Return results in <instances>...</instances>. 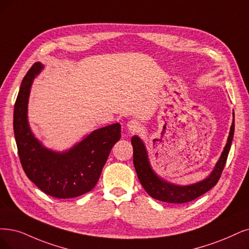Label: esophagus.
<instances>
[{"label": "esophagus", "mask_w": 249, "mask_h": 249, "mask_svg": "<svg viewBox=\"0 0 249 249\" xmlns=\"http://www.w3.org/2000/svg\"><path fill=\"white\" fill-rule=\"evenodd\" d=\"M127 128L128 130H130L131 132H139L142 128V125L139 121L136 120H130V121L127 122Z\"/></svg>", "instance_id": "1"}]
</instances>
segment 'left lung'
I'll return each mask as SVG.
<instances>
[{"instance_id":"obj_1","label":"left lung","mask_w":249,"mask_h":249,"mask_svg":"<svg viewBox=\"0 0 249 249\" xmlns=\"http://www.w3.org/2000/svg\"><path fill=\"white\" fill-rule=\"evenodd\" d=\"M234 130L235 123L233 118L227 143L213 170L206 178L187 186L176 185V183L169 182L159 177L151 166L148 152H146L143 142L137 135L132 136L131 143L133 146V164L137 178H139L142 188L152 198L167 202V203H187V202L203 195L204 193L216 185L220 176H222L230 149H231Z\"/></svg>"}]
</instances>
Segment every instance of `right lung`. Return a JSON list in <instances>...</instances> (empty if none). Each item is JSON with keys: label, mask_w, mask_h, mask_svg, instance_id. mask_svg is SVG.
Segmentation results:
<instances>
[{"label": "right lung", "mask_w": 249, "mask_h": 249, "mask_svg": "<svg viewBox=\"0 0 249 249\" xmlns=\"http://www.w3.org/2000/svg\"><path fill=\"white\" fill-rule=\"evenodd\" d=\"M43 68L36 62L27 71L15 101L13 128L18 155L26 177L45 194L75 198L95 187L110 150L121 137V125L115 123L92 131L68 151L46 148L36 139L27 120L31 88Z\"/></svg>", "instance_id": "right-lung-1"}]
</instances>
